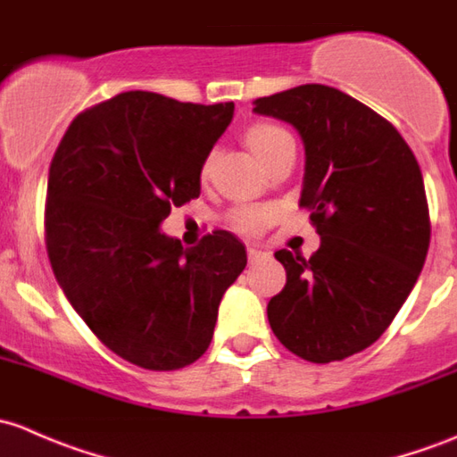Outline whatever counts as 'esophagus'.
Instances as JSON below:
<instances>
[{
    "instance_id": "obj_1",
    "label": "esophagus",
    "mask_w": 457,
    "mask_h": 457,
    "mask_svg": "<svg viewBox=\"0 0 457 457\" xmlns=\"http://www.w3.org/2000/svg\"><path fill=\"white\" fill-rule=\"evenodd\" d=\"M246 253H248V260H251V262L260 260V257H262V251H260V248H255V246H248Z\"/></svg>"
}]
</instances>
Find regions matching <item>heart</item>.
<instances>
[{"label":"heart","mask_w":457,"mask_h":457,"mask_svg":"<svg viewBox=\"0 0 457 457\" xmlns=\"http://www.w3.org/2000/svg\"><path fill=\"white\" fill-rule=\"evenodd\" d=\"M290 140H293V136H290L284 127L272 123L255 125L248 131V145H251L253 152H255L263 162H266L277 149L284 147L286 143H290ZM206 171H209V162L204 164V173ZM272 215H275V211L268 209V206H239V209H235L233 213H230V222H233L235 228L242 230V233H257V230H262L268 222H270Z\"/></svg>","instance_id":"obj_1"}]
</instances>
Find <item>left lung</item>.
Instances as JSON below:
<instances>
[{"label": "left lung", "mask_w": 457, "mask_h": 457, "mask_svg": "<svg viewBox=\"0 0 457 457\" xmlns=\"http://www.w3.org/2000/svg\"><path fill=\"white\" fill-rule=\"evenodd\" d=\"M253 105L299 131V206L321 235L308 260L275 253L286 286L268 321L301 359L343 361L387 330L420 275L431 237L420 167L396 127L341 89L308 83Z\"/></svg>", "instance_id": "obj_1"}]
</instances>
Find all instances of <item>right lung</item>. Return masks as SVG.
I'll use <instances>...</instances> for the list:
<instances>
[{
    "label": "right lung",
    "instance_id": "add662e5",
    "mask_svg": "<svg viewBox=\"0 0 457 457\" xmlns=\"http://www.w3.org/2000/svg\"><path fill=\"white\" fill-rule=\"evenodd\" d=\"M233 112V103L123 92L79 114L54 152L46 200L54 277L103 345L138 368L200 359L246 266L228 230L194 248L160 230L171 206L200 195L204 160Z\"/></svg>",
    "mask_w": 457,
    "mask_h": 457
}]
</instances>
